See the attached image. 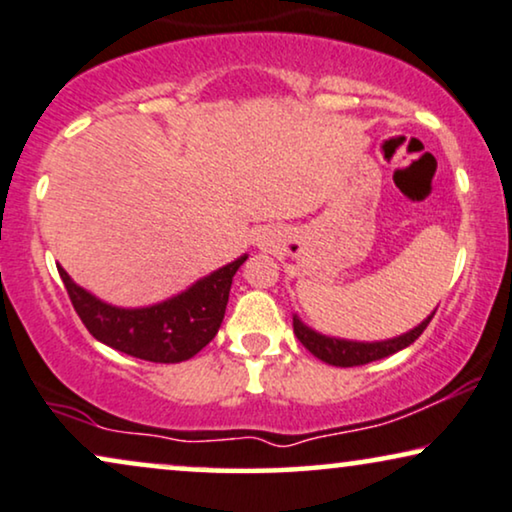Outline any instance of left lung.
Wrapping results in <instances>:
<instances>
[{"label":"left lung","mask_w":512,"mask_h":512,"mask_svg":"<svg viewBox=\"0 0 512 512\" xmlns=\"http://www.w3.org/2000/svg\"><path fill=\"white\" fill-rule=\"evenodd\" d=\"M432 316H435V312H432L428 319L420 321L416 328L397 335V338L375 340V342H359V340H345V338H333V335H323L319 331H314L312 326H307V323H304L297 314L293 316V328H295L297 340H300L316 359L326 361V364L331 366L347 368V366L371 364V361L385 359L390 357V354H397L399 349L409 347L411 342H416L420 338V333L428 328Z\"/></svg>","instance_id":"1"}]
</instances>
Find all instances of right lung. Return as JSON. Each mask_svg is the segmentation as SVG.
I'll use <instances>...</instances> for the list:
<instances>
[{
    "label": "right lung",
    "mask_w": 512,
    "mask_h": 512,
    "mask_svg": "<svg viewBox=\"0 0 512 512\" xmlns=\"http://www.w3.org/2000/svg\"><path fill=\"white\" fill-rule=\"evenodd\" d=\"M248 255L198 278L181 293L148 307H115L77 286L58 264L70 302L87 331L103 345L153 364H179L203 349L222 326L234 274Z\"/></svg>",
    "instance_id": "add662e5"
}]
</instances>
